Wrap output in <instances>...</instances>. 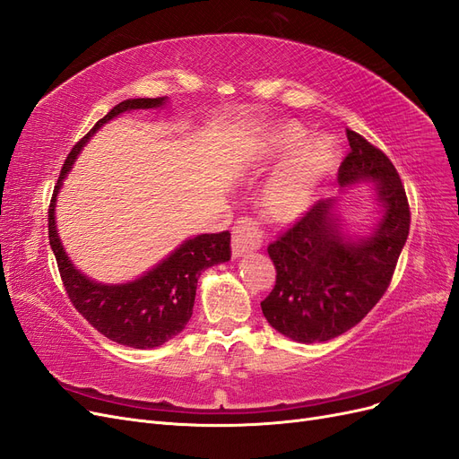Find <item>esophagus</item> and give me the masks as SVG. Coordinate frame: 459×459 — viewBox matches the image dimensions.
<instances>
[{"instance_id":"esophagus-1","label":"esophagus","mask_w":459,"mask_h":459,"mask_svg":"<svg viewBox=\"0 0 459 459\" xmlns=\"http://www.w3.org/2000/svg\"><path fill=\"white\" fill-rule=\"evenodd\" d=\"M263 244V229L255 219L240 217L232 227V255L242 257Z\"/></svg>"}]
</instances>
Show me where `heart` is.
<instances>
[{"instance_id":"1","label":"heart","mask_w":459,"mask_h":459,"mask_svg":"<svg viewBox=\"0 0 459 459\" xmlns=\"http://www.w3.org/2000/svg\"><path fill=\"white\" fill-rule=\"evenodd\" d=\"M307 131L299 124L274 127L263 143L264 158H280L305 141ZM335 166V154L328 144L313 141L295 152L261 190L259 205L271 221H291L298 217L313 198L318 185Z\"/></svg>"}]
</instances>
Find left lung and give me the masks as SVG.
Returning a JSON list of instances; mask_svg holds the SVG:
<instances>
[{
    "label": "left lung",
    "mask_w": 459,
    "mask_h": 459,
    "mask_svg": "<svg viewBox=\"0 0 459 459\" xmlns=\"http://www.w3.org/2000/svg\"><path fill=\"white\" fill-rule=\"evenodd\" d=\"M337 179H376L383 219L376 232L347 242L337 230L333 202L320 200L269 244L276 267L273 291L261 301L271 326L299 343L328 342L351 330L387 291L410 230V205L393 161L357 131Z\"/></svg>",
    "instance_id": "obj_1"
}]
</instances>
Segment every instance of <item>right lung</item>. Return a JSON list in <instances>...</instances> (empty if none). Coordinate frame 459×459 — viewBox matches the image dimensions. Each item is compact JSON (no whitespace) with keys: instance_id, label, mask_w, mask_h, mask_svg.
Listing matches in <instances>:
<instances>
[{"instance_id":"right-lung-1","label":"right lung","mask_w":459,"mask_h":459,"mask_svg":"<svg viewBox=\"0 0 459 459\" xmlns=\"http://www.w3.org/2000/svg\"><path fill=\"white\" fill-rule=\"evenodd\" d=\"M164 100L166 97L127 99L100 117L90 133L74 144L49 204V244L70 303L99 333L108 337L110 342L133 349L160 347L183 332L192 316L202 271L230 259V232L195 236L144 276L129 284L105 286L85 278L66 257L55 227V200L82 146L95 135L102 124L126 110L161 107Z\"/></svg>"}]
</instances>
